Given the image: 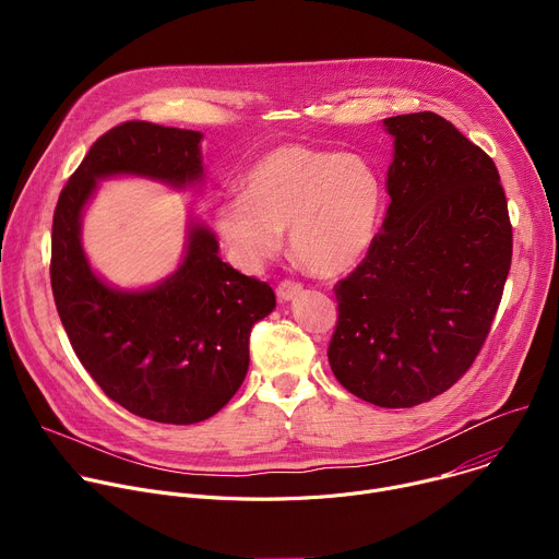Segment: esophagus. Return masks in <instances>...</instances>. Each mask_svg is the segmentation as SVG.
<instances>
[{"mask_svg": "<svg viewBox=\"0 0 559 559\" xmlns=\"http://www.w3.org/2000/svg\"><path fill=\"white\" fill-rule=\"evenodd\" d=\"M300 289H302V285L296 281H281L276 287V296L281 300H292L296 294H300Z\"/></svg>", "mask_w": 559, "mask_h": 559, "instance_id": "obj_1", "label": "esophagus"}]
</instances>
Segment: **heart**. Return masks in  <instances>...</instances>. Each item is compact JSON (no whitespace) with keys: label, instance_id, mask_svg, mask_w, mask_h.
I'll use <instances>...</instances> for the list:
<instances>
[{"label":"heart","instance_id":"obj_1","mask_svg":"<svg viewBox=\"0 0 559 559\" xmlns=\"http://www.w3.org/2000/svg\"><path fill=\"white\" fill-rule=\"evenodd\" d=\"M380 205L382 183L365 156L285 143L259 158L243 192L221 203L216 227L227 252L248 270L278 254L287 229L294 259L330 276L367 252Z\"/></svg>","mask_w":559,"mask_h":559}]
</instances>
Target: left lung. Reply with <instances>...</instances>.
Returning a JSON list of instances; mask_svg holds the SVG:
<instances>
[{"mask_svg": "<svg viewBox=\"0 0 559 559\" xmlns=\"http://www.w3.org/2000/svg\"><path fill=\"white\" fill-rule=\"evenodd\" d=\"M391 197L360 265L334 285L328 358L362 401L407 409L453 386L502 300L513 227L493 158L436 112L384 119Z\"/></svg>", "mask_w": 559, "mask_h": 559, "instance_id": "obj_1", "label": "left lung"}]
</instances>
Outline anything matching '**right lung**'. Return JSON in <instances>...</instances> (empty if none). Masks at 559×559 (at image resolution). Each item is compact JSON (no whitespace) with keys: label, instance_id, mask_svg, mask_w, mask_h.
<instances>
[{"label":"right lung","instance_id":"obj_1","mask_svg":"<svg viewBox=\"0 0 559 559\" xmlns=\"http://www.w3.org/2000/svg\"><path fill=\"white\" fill-rule=\"evenodd\" d=\"M201 136L150 121L110 128L63 186L52 216L50 285L79 362L110 401L164 425H194L229 403L248 373L252 328L276 307L274 289L223 263L214 234L192 225L186 259L168 281L119 292L91 270L79 225L104 177L201 179Z\"/></svg>","mask_w":559,"mask_h":559}]
</instances>
